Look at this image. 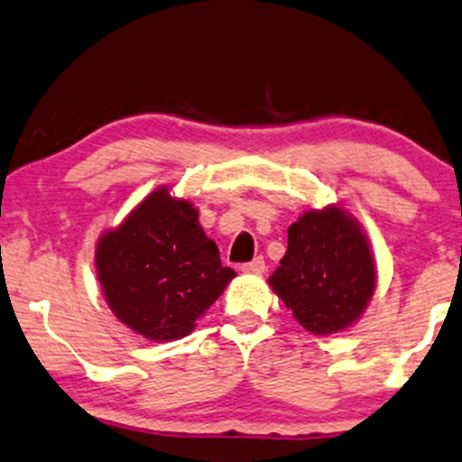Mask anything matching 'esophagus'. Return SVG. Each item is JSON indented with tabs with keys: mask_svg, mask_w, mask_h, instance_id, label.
Here are the masks:
<instances>
[{
	"mask_svg": "<svg viewBox=\"0 0 462 462\" xmlns=\"http://www.w3.org/2000/svg\"><path fill=\"white\" fill-rule=\"evenodd\" d=\"M241 270H243V273H247V274H262L263 270H266V262H263V257H255L254 262L243 263Z\"/></svg>",
	"mask_w": 462,
	"mask_h": 462,
	"instance_id": "obj_1",
	"label": "esophagus"
}]
</instances>
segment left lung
<instances>
[{
  "mask_svg": "<svg viewBox=\"0 0 462 462\" xmlns=\"http://www.w3.org/2000/svg\"><path fill=\"white\" fill-rule=\"evenodd\" d=\"M268 285L309 334L346 331L378 285L370 238L342 205L309 208L289 226L287 251Z\"/></svg>",
  "mask_w": 462,
  "mask_h": 462,
  "instance_id": "8db88e82",
  "label": "left lung"
}]
</instances>
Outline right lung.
Here are the masks:
<instances>
[{
    "mask_svg": "<svg viewBox=\"0 0 462 462\" xmlns=\"http://www.w3.org/2000/svg\"><path fill=\"white\" fill-rule=\"evenodd\" d=\"M103 298L120 323L152 342L192 334L235 279L199 224V208L169 186L145 196L95 247Z\"/></svg>",
    "mask_w": 462,
    "mask_h": 462,
    "instance_id": "1",
    "label": "right lung"
}]
</instances>
